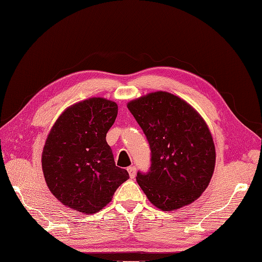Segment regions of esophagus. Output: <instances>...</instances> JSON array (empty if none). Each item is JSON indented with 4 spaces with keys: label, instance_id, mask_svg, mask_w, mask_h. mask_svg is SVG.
I'll list each match as a JSON object with an SVG mask.
<instances>
[{
    "label": "esophagus",
    "instance_id": "34e87169",
    "mask_svg": "<svg viewBox=\"0 0 262 262\" xmlns=\"http://www.w3.org/2000/svg\"><path fill=\"white\" fill-rule=\"evenodd\" d=\"M126 170H127V172H129L130 178H135L136 177V167L135 166H129Z\"/></svg>",
    "mask_w": 262,
    "mask_h": 262
}]
</instances>
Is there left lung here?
I'll return each instance as SVG.
<instances>
[{"instance_id": "1", "label": "left lung", "mask_w": 262, "mask_h": 262, "mask_svg": "<svg viewBox=\"0 0 262 262\" xmlns=\"http://www.w3.org/2000/svg\"><path fill=\"white\" fill-rule=\"evenodd\" d=\"M149 142L150 167L138 172L147 199L163 211L188 205L202 195L213 174L215 148L202 116L181 98L157 91L127 103Z\"/></svg>"}]
</instances>
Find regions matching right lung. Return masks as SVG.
Returning <instances> with one entry per match:
<instances>
[{"label":"right lung","mask_w":262,"mask_h":262,"mask_svg":"<svg viewBox=\"0 0 262 262\" xmlns=\"http://www.w3.org/2000/svg\"><path fill=\"white\" fill-rule=\"evenodd\" d=\"M117 111L114 101L89 98L68 107L48 135L44 179L56 199L72 210L97 213L129 179L127 171L115 165L106 141Z\"/></svg>","instance_id":"obj_1"}]
</instances>
